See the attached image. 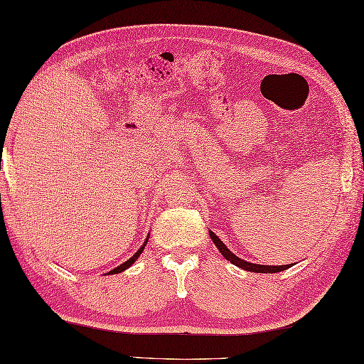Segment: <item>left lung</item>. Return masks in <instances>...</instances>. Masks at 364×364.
I'll return each mask as SVG.
<instances>
[{"label":"left lung","mask_w":364,"mask_h":364,"mask_svg":"<svg viewBox=\"0 0 364 364\" xmlns=\"http://www.w3.org/2000/svg\"><path fill=\"white\" fill-rule=\"evenodd\" d=\"M210 238L213 240V243L216 245V247L219 249V252L224 255V257L229 260L233 265H237L240 268L246 269V272H252V273H279L284 272V269L290 268L294 263H290V265H257V263H252V262H246L243 259H240L238 255H235L229 247H227L218 235H215V232L210 230Z\"/></svg>","instance_id":"8db88e82"}]
</instances>
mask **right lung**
<instances>
[{
	"label": "right lung",
	"mask_w": 364,
	"mask_h": 364,
	"mask_svg": "<svg viewBox=\"0 0 364 364\" xmlns=\"http://www.w3.org/2000/svg\"><path fill=\"white\" fill-rule=\"evenodd\" d=\"M148 238H149V235H146V240L144 241V245H141V246H140V249H139V251H137V252H135V254L132 255V257H131L129 260H126L124 263H121V265H119V267H117V268H113V269H112V272H109V273H107V274H118V273H121V272H124V269H127V268H129V267H132V265H134V262H135V260H137V259L140 257V254H141V252H144V249H145V246H146V243H148Z\"/></svg>",
	"instance_id": "1"
}]
</instances>
